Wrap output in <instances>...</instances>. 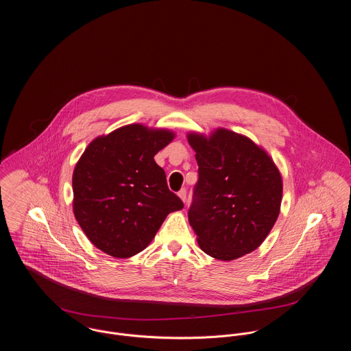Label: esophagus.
I'll return each mask as SVG.
<instances>
[{
	"label": "esophagus",
	"instance_id": "obj_1",
	"mask_svg": "<svg viewBox=\"0 0 351 351\" xmlns=\"http://www.w3.org/2000/svg\"><path fill=\"white\" fill-rule=\"evenodd\" d=\"M178 197H180L184 202H186V189H181V191H178Z\"/></svg>",
	"mask_w": 351,
	"mask_h": 351
}]
</instances>
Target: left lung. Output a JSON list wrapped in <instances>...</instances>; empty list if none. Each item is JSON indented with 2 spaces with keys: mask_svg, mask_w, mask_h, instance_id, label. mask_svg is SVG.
Here are the masks:
<instances>
[{
  "mask_svg": "<svg viewBox=\"0 0 351 351\" xmlns=\"http://www.w3.org/2000/svg\"><path fill=\"white\" fill-rule=\"evenodd\" d=\"M188 142L198 163L188 216L199 248L223 261L254 252L280 213L278 166L252 139L226 128L191 131Z\"/></svg>",
  "mask_w": 351,
  "mask_h": 351,
  "instance_id": "8db88e82",
  "label": "left lung"
}]
</instances>
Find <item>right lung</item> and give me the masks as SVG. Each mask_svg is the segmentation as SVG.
I'll list each match as a JSON object with an SVG mask.
<instances>
[{
	"mask_svg": "<svg viewBox=\"0 0 351 351\" xmlns=\"http://www.w3.org/2000/svg\"><path fill=\"white\" fill-rule=\"evenodd\" d=\"M176 138L132 123L95 138L77 160L73 215L97 250L117 258L142 252L166 216L184 208L154 156Z\"/></svg>",
	"mask_w": 351,
	"mask_h": 351,
	"instance_id": "obj_1",
	"label": "right lung"
}]
</instances>
